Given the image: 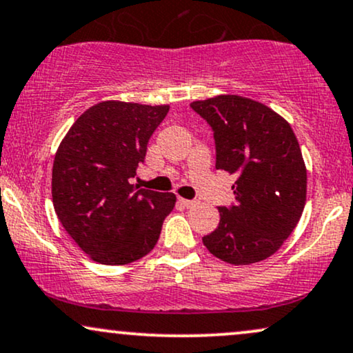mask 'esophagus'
I'll use <instances>...</instances> for the list:
<instances>
[{
    "label": "esophagus",
    "instance_id": "esophagus-1",
    "mask_svg": "<svg viewBox=\"0 0 353 353\" xmlns=\"http://www.w3.org/2000/svg\"><path fill=\"white\" fill-rule=\"evenodd\" d=\"M179 203H181V205H184V207H194L195 205V203H197V202H195V201H189V199H179Z\"/></svg>",
    "mask_w": 353,
    "mask_h": 353
}]
</instances>
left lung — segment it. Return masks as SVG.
<instances>
[{"label":"left lung","mask_w":353,"mask_h":353,"mask_svg":"<svg viewBox=\"0 0 353 353\" xmlns=\"http://www.w3.org/2000/svg\"><path fill=\"white\" fill-rule=\"evenodd\" d=\"M190 107L214 131L215 168L236 177L235 203L219 207V227L203 245L230 265L266 260L304 210L307 172L298 139L284 118L245 97L219 95Z\"/></svg>","instance_id":"8db88e82"}]
</instances>
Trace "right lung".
<instances>
[{
	"label": "right lung",
	"mask_w": 353,
	"mask_h": 353,
	"mask_svg": "<svg viewBox=\"0 0 353 353\" xmlns=\"http://www.w3.org/2000/svg\"><path fill=\"white\" fill-rule=\"evenodd\" d=\"M168 112V105L101 101L80 114L55 152V214L93 261L128 265L158 243L176 195L139 189L130 179Z\"/></svg>",
	"instance_id": "1"
}]
</instances>
